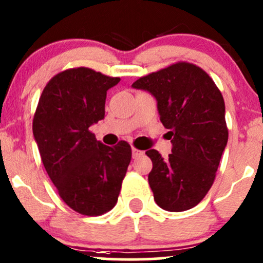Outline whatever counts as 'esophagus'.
Returning a JSON list of instances; mask_svg holds the SVG:
<instances>
[{"label":"esophagus","mask_w":263,"mask_h":263,"mask_svg":"<svg viewBox=\"0 0 263 263\" xmlns=\"http://www.w3.org/2000/svg\"><path fill=\"white\" fill-rule=\"evenodd\" d=\"M132 153H133V158H138V156L143 154V152H141V150L137 149V147H134V146L132 147Z\"/></svg>","instance_id":"esophagus-1"}]
</instances>
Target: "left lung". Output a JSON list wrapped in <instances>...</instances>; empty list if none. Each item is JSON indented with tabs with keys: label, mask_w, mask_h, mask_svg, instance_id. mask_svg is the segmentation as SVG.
Returning <instances> with one entry per match:
<instances>
[{
	"label": "left lung",
	"mask_w": 263,
	"mask_h": 263,
	"mask_svg": "<svg viewBox=\"0 0 263 263\" xmlns=\"http://www.w3.org/2000/svg\"><path fill=\"white\" fill-rule=\"evenodd\" d=\"M132 87L155 97L173 143L167 159L155 149L145 153L153 161L147 180L155 202L173 212L193 209L214 184L229 139L222 94L202 68L189 62L140 77Z\"/></svg>",
	"instance_id": "left-lung-1"
}]
</instances>
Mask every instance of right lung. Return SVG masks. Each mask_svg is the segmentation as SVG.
Masks as SVG:
<instances>
[{
  "mask_svg": "<svg viewBox=\"0 0 263 263\" xmlns=\"http://www.w3.org/2000/svg\"><path fill=\"white\" fill-rule=\"evenodd\" d=\"M87 67L69 68L49 79L33 117L41 159L61 199L85 216H99L116 206L132 147L120 140L108 146L89 126L105 114L109 88L119 83Z\"/></svg>",
  "mask_w": 263,
  "mask_h": 263,
  "instance_id": "add662e5",
  "label": "right lung"
}]
</instances>
